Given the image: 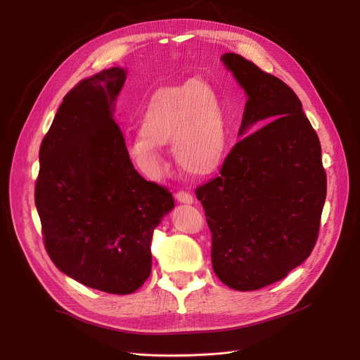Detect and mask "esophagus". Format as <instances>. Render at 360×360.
<instances>
[{"label":"esophagus","mask_w":360,"mask_h":360,"mask_svg":"<svg viewBox=\"0 0 360 360\" xmlns=\"http://www.w3.org/2000/svg\"><path fill=\"white\" fill-rule=\"evenodd\" d=\"M176 198H177L179 202H183V204H192L193 202V197L186 191H179L176 193Z\"/></svg>","instance_id":"esophagus-1"}]
</instances>
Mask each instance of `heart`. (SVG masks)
<instances>
[{
	"label": "heart",
	"instance_id": "b5f03b06",
	"mask_svg": "<svg viewBox=\"0 0 360 360\" xmlns=\"http://www.w3.org/2000/svg\"><path fill=\"white\" fill-rule=\"evenodd\" d=\"M139 126L127 150L148 177L160 176V144L171 138L176 162L191 176H209L222 165L228 129L219 96L210 84L189 79L160 86L144 105Z\"/></svg>",
	"mask_w": 360,
	"mask_h": 360
}]
</instances>
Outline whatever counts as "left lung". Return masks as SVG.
Instances as JSON below:
<instances>
[{
	"label": "left lung",
	"mask_w": 360,
	"mask_h": 360,
	"mask_svg": "<svg viewBox=\"0 0 360 360\" xmlns=\"http://www.w3.org/2000/svg\"><path fill=\"white\" fill-rule=\"evenodd\" d=\"M248 94L242 138L219 176L197 188L212 231V264L225 285L252 291L307 259L326 200L321 146L290 86L238 53L222 58Z\"/></svg>",
	"instance_id": "left-lung-1"
}]
</instances>
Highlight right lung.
Listing matches in <instances>:
<instances>
[{
  "label": "right lung",
  "mask_w": 360,
  "mask_h": 360,
  "mask_svg": "<svg viewBox=\"0 0 360 360\" xmlns=\"http://www.w3.org/2000/svg\"><path fill=\"white\" fill-rule=\"evenodd\" d=\"M126 70L111 68L64 96L41 141L34 200L52 263L81 284L130 294L151 271V238L172 193L134 168L112 112Z\"/></svg>",
  "instance_id": "add662e5"
}]
</instances>
